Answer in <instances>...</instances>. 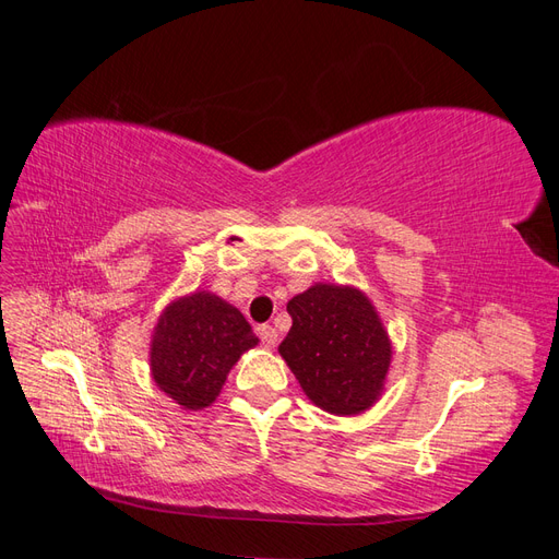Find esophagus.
Listing matches in <instances>:
<instances>
[{
	"mask_svg": "<svg viewBox=\"0 0 559 559\" xmlns=\"http://www.w3.org/2000/svg\"><path fill=\"white\" fill-rule=\"evenodd\" d=\"M259 335H261V343L267 347V349H273L275 345H277V329H273V326H259Z\"/></svg>",
	"mask_w": 559,
	"mask_h": 559,
	"instance_id": "34e87169",
	"label": "esophagus"
}]
</instances>
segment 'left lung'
<instances>
[{
  "mask_svg": "<svg viewBox=\"0 0 559 559\" xmlns=\"http://www.w3.org/2000/svg\"><path fill=\"white\" fill-rule=\"evenodd\" d=\"M294 324L280 345L306 396L331 415H361L380 401L392 341L361 289L314 282L286 302Z\"/></svg>",
  "mask_w": 559,
  "mask_h": 559,
  "instance_id": "obj_1",
  "label": "left lung"
}]
</instances>
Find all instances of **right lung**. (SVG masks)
I'll return each instance as SVG.
<instances>
[{"instance_id": "1", "label": "right lung", "mask_w": 559, "mask_h": 559, "mask_svg": "<svg viewBox=\"0 0 559 559\" xmlns=\"http://www.w3.org/2000/svg\"><path fill=\"white\" fill-rule=\"evenodd\" d=\"M259 345L242 312L212 292L179 296L163 308L148 345L151 378L183 411H202L245 352Z\"/></svg>"}]
</instances>
